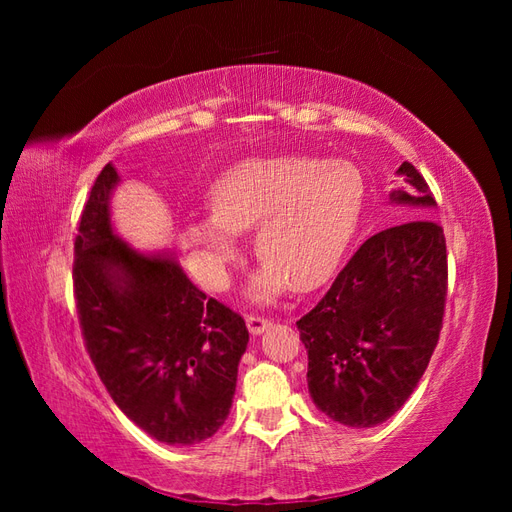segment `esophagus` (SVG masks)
Segmentation results:
<instances>
[{"label":"esophagus","instance_id":"obj_1","mask_svg":"<svg viewBox=\"0 0 512 512\" xmlns=\"http://www.w3.org/2000/svg\"><path fill=\"white\" fill-rule=\"evenodd\" d=\"M245 322H247V329H250V333H254V335L265 333V331L271 327V320H269V318L254 316V314H247V316H245Z\"/></svg>","mask_w":512,"mask_h":512}]
</instances>
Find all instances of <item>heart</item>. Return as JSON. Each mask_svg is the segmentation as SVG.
Returning a JSON list of instances; mask_svg holds the SVG:
<instances>
[{
  "label": "heart",
  "mask_w": 512,
  "mask_h": 512,
  "mask_svg": "<svg viewBox=\"0 0 512 512\" xmlns=\"http://www.w3.org/2000/svg\"><path fill=\"white\" fill-rule=\"evenodd\" d=\"M365 190L361 170L346 160L252 158L213 183V211L190 215L179 241L200 280L222 290L239 256V232L256 228L254 252L262 267L252 280V297L271 301L290 286L312 290L335 271L350 245Z\"/></svg>",
  "instance_id": "b5f03b06"
}]
</instances>
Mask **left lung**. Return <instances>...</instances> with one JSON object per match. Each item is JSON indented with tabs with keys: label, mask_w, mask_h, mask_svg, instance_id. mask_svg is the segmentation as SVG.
<instances>
[{
	"label": "left lung",
	"mask_w": 512,
	"mask_h": 512,
	"mask_svg": "<svg viewBox=\"0 0 512 512\" xmlns=\"http://www.w3.org/2000/svg\"><path fill=\"white\" fill-rule=\"evenodd\" d=\"M397 175L410 192L393 190V203L436 207L410 162ZM446 282L440 224L410 220L369 237L297 322L318 410L348 427H374L404 406L438 344Z\"/></svg>",
	"instance_id": "obj_1"
}]
</instances>
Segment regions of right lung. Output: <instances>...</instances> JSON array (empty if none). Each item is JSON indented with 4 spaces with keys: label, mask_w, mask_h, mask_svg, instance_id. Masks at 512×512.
Instances as JSON below:
<instances>
[{
    "label": "right lung",
    "mask_w": 512,
    "mask_h": 512,
    "mask_svg": "<svg viewBox=\"0 0 512 512\" xmlns=\"http://www.w3.org/2000/svg\"><path fill=\"white\" fill-rule=\"evenodd\" d=\"M119 175L106 164L74 239V297L85 348L119 410L151 438H211L232 406L245 320L207 299L170 254H143L111 226Z\"/></svg>",
    "instance_id": "right-lung-1"
}]
</instances>
